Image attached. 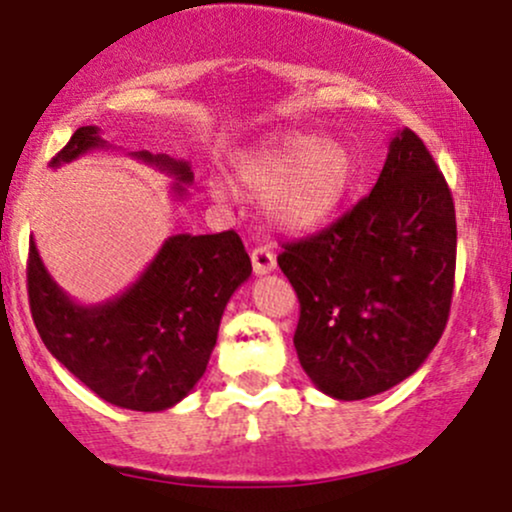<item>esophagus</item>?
<instances>
[{
    "label": "esophagus",
    "instance_id": "obj_1",
    "mask_svg": "<svg viewBox=\"0 0 512 512\" xmlns=\"http://www.w3.org/2000/svg\"><path fill=\"white\" fill-rule=\"evenodd\" d=\"M250 260H252V272H255V275H270V272H275L277 267V257L270 247H262V245L255 247V250L250 252Z\"/></svg>",
    "mask_w": 512,
    "mask_h": 512
}]
</instances>
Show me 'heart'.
<instances>
[{
    "instance_id": "b5f03b06",
    "label": "heart",
    "mask_w": 512,
    "mask_h": 512,
    "mask_svg": "<svg viewBox=\"0 0 512 512\" xmlns=\"http://www.w3.org/2000/svg\"><path fill=\"white\" fill-rule=\"evenodd\" d=\"M354 175V153L337 138L317 133H289L235 163L237 183L262 195L267 220L287 232L327 223L347 200ZM213 193L223 198L220 188Z\"/></svg>"
}]
</instances>
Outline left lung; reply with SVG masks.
Wrapping results in <instances>:
<instances>
[{
  "label": "left lung",
  "mask_w": 512,
  "mask_h": 512,
  "mask_svg": "<svg viewBox=\"0 0 512 512\" xmlns=\"http://www.w3.org/2000/svg\"><path fill=\"white\" fill-rule=\"evenodd\" d=\"M277 265L299 297L294 349L319 391L359 401L401 384L446 329L456 275L451 190L404 128L374 190Z\"/></svg>",
  "instance_id": "left-lung-1"
}]
</instances>
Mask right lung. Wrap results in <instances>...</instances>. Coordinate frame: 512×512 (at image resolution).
I'll use <instances>...</instances> for the list:
<instances>
[{
	"instance_id": "1",
	"label": "right lung",
	"mask_w": 512,
	"mask_h": 512,
	"mask_svg": "<svg viewBox=\"0 0 512 512\" xmlns=\"http://www.w3.org/2000/svg\"><path fill=\"white\" fill-rule=\"evenodd\" d=\"M108 148L96 126H81L51 168ZM133 158L173 175V195L188 198L193 170L165 153ZM252 262L235 230L170 235L131 287L101 304H79L46 272L29 242V307L41 342L96 396L121 409L165 411L183 401L208 369L223 312Z\"/></svg>"
}]
</instances>
